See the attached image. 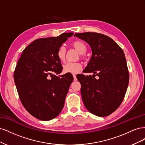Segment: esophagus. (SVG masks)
Returning a JSON list of instances; mask_svg holds the SVG:
<instances>
[{
	"label": "esophagus",
	"instance_id": "obj_1",
	"mask_svg": "<svg viewBox=\"0 0 145 145\" xmlns=\"http://www.w3.org/2000/svg\"><path fill=\"white\" fill-rule=\"evenodd\" d=\"M73 77H74V81H76V80H77L76 74H73Z\"/></svg>",
	"mask_w": 145,
	"mask_h": 145
}]
</instances>
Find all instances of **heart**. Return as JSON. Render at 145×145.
<instances>
[{"mask_svg": "<svg viewBox=\"0 0 145 145\" xmlns=\"http://www.w3.org/2000/svg\"><path fill=\"white\" fill-rule=\"evenodd\" d=\"M72 46L80 54V57L83 58L84 56L82 54H84L86 51V46L84 43L80 40L74 41L71 43ZM57 57L61 62H65L67 58V50L64 46H61L57 52ZM83 65L79 62H69L66 63L63 66V71L67 73L77 74L82 69Z\"/></svg>", "mask_w": 145, "mask_h": 145, "instance_id": "1", "label": "heart"}]
</instances>
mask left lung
Here are the masks:
<instances>
[{
	"instance_id": "obj_1",
	"label": "left lung",
	"mask_w": 145,
	"mask_h": 145,
	"mask_svg": "<svg viewBox=\"0 0 145 145\" xmlns=\"http://www.w3.org/2000/svg\"><path fill=\"white\" fill-rule=\"evenodd\" d=\"M74 36L87 42L92 50L90 61L83 72L93 73V76H77L83 103L95 116L110 115L123 100L129 83L124 52L111 37L102 34L86 32Z\"/></svg>"
}]
</instances>
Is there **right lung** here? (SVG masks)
<instances>
[{
	"mask_svg": "<svg viewBox=\"0 0 145 145\" xmlns=\"http://www.w3.org/2000/svg\"><path fill=\"white\" fill-rule=\"evenodd\" d=\"M72 35L65 33L36 39L25 48L17 62L14 78L20 100L26 110L39 120L54 118L63 108L73 77L68 73L54 74L63 68L57 52Z\"/></svg>",
	"mask_w": 145,
	"mask_h": 145,
	"instance_id": "1",
	"label": "right lung"
}]
</instances>
